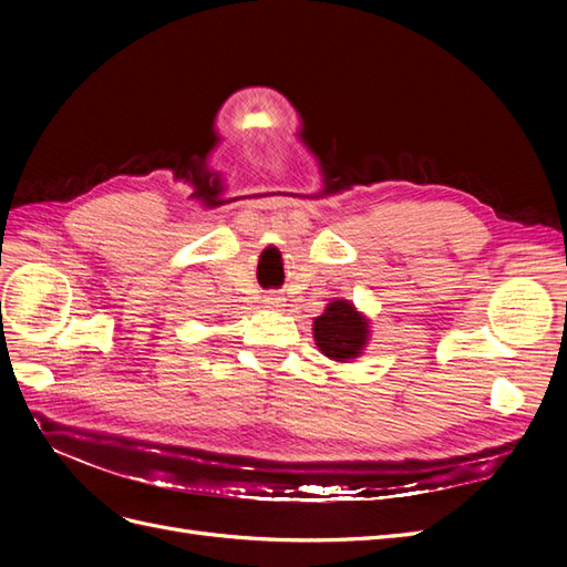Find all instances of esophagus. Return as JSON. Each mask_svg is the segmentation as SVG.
Returning a JSON list of instances; mask_svg holds the SVG:
<instances>
[{"mask_svg":"<svg viewBox=\"0 0 567 567\" xmlns=\"http://www.w3.org/2000/svg\"><path fill=\"white\" fill-rule=\"evenodd\" d=\"M284 302V298L281 296H277V293H269V296H265V305L267 307H279Z\"/></svg>","mask_w":567,"mask_h":567,"instance_id":"34e87169","label":"esophagus"}]
</instances>
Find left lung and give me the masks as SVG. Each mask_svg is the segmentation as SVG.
Here are the masks:
<instances>
[{"label":"left lung","instance_id":"left-lung-1","mask_svg":"<svg viewBox=\"0 0 567 567\" xmlns=\"http://www.w3.org/2000/svg\"><path fill=\"white\" fill-rule=\"evenodd\" d=\"M312 336L323 357L346 364L364 354L371 338V319L364 312H359L354 302L333 298L326 305V310L315 317Z\"/></svg>","mask_w":567,"mask_h":567}]
</instances>
